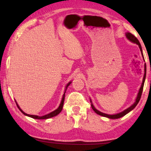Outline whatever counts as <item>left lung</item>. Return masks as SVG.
<instances>
[{
    "mask_svg": "<svg viewBox=\"0 0 151 151\" xmlns=\"http://www.w3.org/2000/svg\"><path fill=\"white\" fill-rule=\"evenodd\" d=\"M126 36H127V39H129V40L130 41H131V42H133V43H135V44L138 45V46H139V47L140 51H141V52H142V57H143V58H144V55H143V53H142V46H141V45H140L139 40H137V38H136V37H135V36H133V34H131V33H129V32L126 33ZM146 74V66H144V78H143V81H142V86H141V87H140V88H139V92H138V94H137V98H136L135 102H134L133 104H132L131 106L129 107V108L126 109V110L122 111V112L119 113H117V114H115V115H108V114H106V113H102V112H100V111H99L98 110H97V109L94 107L93 104H92L91 100V99H90L91 102V107H92L93 110V111H95V112H96V113H97V114H98V115H102V116L108 117V118H110V119H118V118H119V117H122L124 116V115H127L128 113H129L130 111L133 110V109L134 108H135V107L136 106H137V104H138V102H139L140 98H141V96H142V91H143V87H144V82H145Z\"/></svg>",
    "mask_w": 151,
    "mask_h": 151,
    "instance_id": "left-lung-1",
    "label": "left lung"
}]
</instances>
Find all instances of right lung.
<instances>
[{
    "instance_id": "1",
    "label": "right lung",
    "mask_w": 151,
    "mask_h": 151,
    "mask_svg": "<svg viewBox=\"0 0 151 151\" xmlns=\"http://www.w3.org/2000/svg\"><path fill=\"white\" fill-rule=\"evenodd\" d=\"M71 83V82H69V83H68L67 84V86H66V88H65V93H64L63 94V98H62V101L60 102V106H58V108L57 109H55V111H52V112H51L50 113H49V114H47L45 115H43V116H38V115H29V114H27V113H25L20 108V106H18L17 102H16V105H17L18 108L19 109V110L21 111V112L23 113V114L24 115H27V116H29L30 117H32V118L34 119H49V118H51V117H53L54 116H56L57 115H58L61 112L62 110H63V104H64V101H65V93H66V91H67V88L68 86H69V85Z\"/></svg>"
}]
</instances>
